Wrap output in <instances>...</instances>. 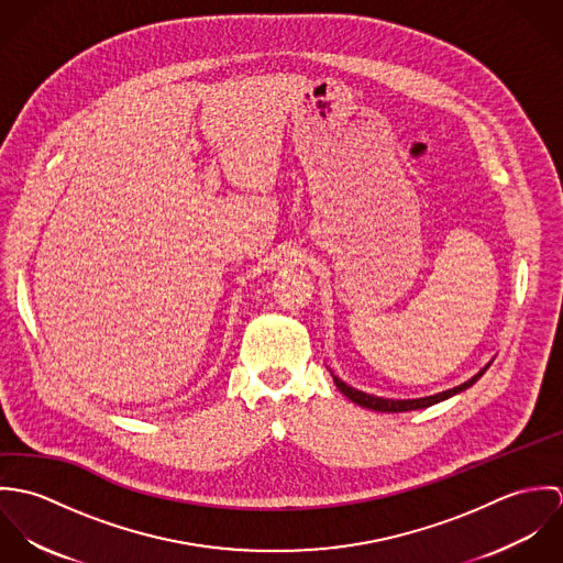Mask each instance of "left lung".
<instances>
[{
	"mask_svg": "<svg viewBox=\"0 0 563 563\" xmlns=\"http://www.w3.org/2000/svg\"><path fill=\"white\" fill-rule=\"evenodd\" d=\"M487 368H489V364H487L483 371H479L473 379H468L466 384H462V386H457V388H453V390H446V393H440V395H433V397H424V399H407V401L371 397V395H366V393H360V390L346 386V384H344L342 379H338L335 375H333V384L338 386V390H340L346 399H351V401L357 402V405H362V407H368V409H375V411H409V409H422V407L435 405V402L444 401V399H449V397H453V395H457V393L471 388Z\"/></svg>",
	"mask_w": 563,
	"mask_h": 563,
	"instance_id": "obj_1",
	"label": "left lung"
}]
</instances>
